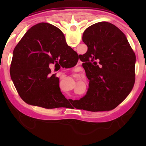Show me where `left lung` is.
I'll use <instances>...</instances> for the list:
<instances>
[{"instance_id": "left-lung-1", "label": "left lung", "mask_w": 146, "mask_h": 146, "mask_svg": "<svg viewBox=\"0 0 146 146\" xmlns=\"http://www.w3.org/2000/svg\"><path fill=\"white\" fill-rule=\"evenodd\" d=\"M56 36L57 29L51 24ZM82 41L88 51L82 56L90 80L86 95L73 100L76 109L103 111L115 109L129 95L135 81V54L117 26L100 22L86 29Z\"/></svg>"}]
</instances>
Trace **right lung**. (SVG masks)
<instances>
[{
    "label": "right lung",
    "instance_id": "1",
    "mask_svg": "<svg viewBox=\"0 0 146 146\" xmlns=\"http://www.w3.org/2000/svg\"><path fill=\"white\" fill-rule=\"evenodd\" d=\"M51 28L43 23L32 26L15 48L10 68L11 79L22 99L46 109L64 107L69 102L60 91L59 78L50 74L49 64L57 60L68 62L78 56L68 46L64 35L57 29L55 36Z\"/></svg>",
    "mask_w": 146,
    "mask_h": 146
}]
</instances>
